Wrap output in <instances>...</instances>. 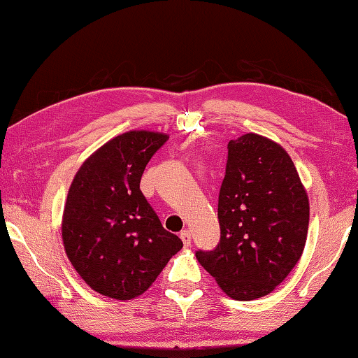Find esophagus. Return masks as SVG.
<instances>
[{
  "label": "esophagus",
  "mask_w": 358,
  "mask_h": 358,
  "mask_svg": "<svg viewBox=\"0 0 358 358\" xmlns=\"http://www.w3.org/2000/svg\"><path fill=\"white\" fill-rule=\"evenodd\" d=\"M180 240L184 241V246H190V243H192V232L190 231H182L180 232Z\"/></svg>",
  "instance_id": "1"
}]
</instances>
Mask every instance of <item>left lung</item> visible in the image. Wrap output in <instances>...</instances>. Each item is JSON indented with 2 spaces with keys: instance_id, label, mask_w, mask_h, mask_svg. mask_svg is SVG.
<instances>
[{
  "instance_id": "8db88e82",
  "label": "left lung",
  "mask_w": 358,
  "mask_h": 358,
  "mask_svg": "<svg viewBox=\"0 0 358 358\" xmlns=\"http://www.w3.org/2000/svg\"><path fill=\"white\" fill-rule=\"evenodd\" d=\"M218 198L221 238L196 259L229 298L252 301L285 280L304 252L310 206L292 157L249 132L227 145Z\"/></svg>"
}]
</instances>
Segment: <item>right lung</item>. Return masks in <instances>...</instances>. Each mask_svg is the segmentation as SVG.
<instances>
[{
	"label": "right lung",
	"mask_w": 358,
	"mask_h": 358,
	"mask_svg": "<svg viewBox=\"0 0 358 358\" xmlns=\"http://www.w3.org/2000/svg\"><path fill=\"white\" fill-rule=\"evenodd\" d=\"M166 140L152 131L113 137L80 165L70 185L62 217L66 257L107 298L143 294L182 249L140 190L148 162Z\"/></svg>",
	"instance_id": "1"
}]
</instances>
